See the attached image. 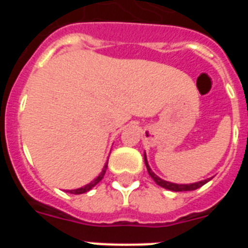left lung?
I'll return each mask as SVG.
<instances>
[{
  "label": "left lung",
  "instance_id": "1",
  "mask_svg": "<svg viewBox=\"0 0 248 248\" xmlns=\"http://www.w3.org/2000/svg\"><path fill=\"white\" fill-rule=\"evenodd\" d=\"M144 161H145V165H146V169H148L149 175H150L151 179L155 181V184L159 186H161V187H164V189L170 190V191H175V192L176 191H192V190H196V189H199V187H201L202 185H205L206 183H209V181L212 179V177H209V179H206V180H201V181H198V183H194V184L170 183V181H166V180H163V179H160V177L157 176V175L155 174L153 170H151V168L149 166L145 153H144Z\"/></svg>",
  "mask_w": 248,
  "mask_h": 248
}]
</instances>
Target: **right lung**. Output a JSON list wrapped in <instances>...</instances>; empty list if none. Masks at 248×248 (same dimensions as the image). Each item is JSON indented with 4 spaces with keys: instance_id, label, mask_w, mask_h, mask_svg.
I'll list each match as a JSON object with an SVG mask.
<instances>
[{
    "instance_id": "right-lung-1",
    "label": "right lung",
    "mask_w": 248,
    "mask_h": 248,
    "mask_svg": "<svg viewBox=\"0 0 248 248\" xmlns=\"http://www.w3.org/2000/svg\"><path fill=\"white\" fill-rule=\"evenodd\" d=\"M107 168H108V161H107V163H105L104 168H103V170H102V172H100V174L98 175V176L95 177V179H94L93 181H91V183H89V184H87V185L82 186V187H79V189L68 190V192H69V194L79 195V194H84V192H87V191H89V190H92V189H93V187H94V186L97 185V184L99 183L100 180H102L103 177H104V175H105V171H107Z\"/></svg>"
}]
</instances>
